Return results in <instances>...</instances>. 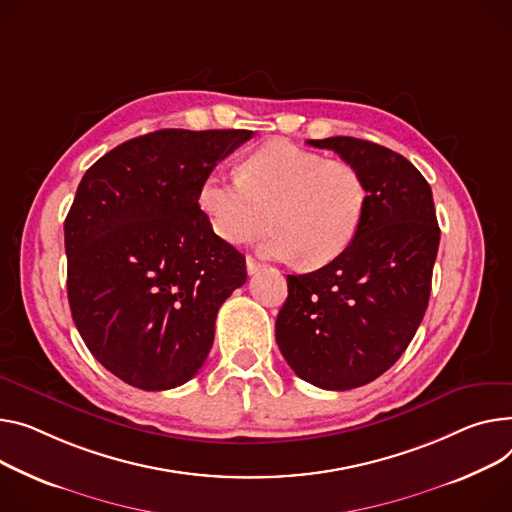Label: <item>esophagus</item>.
I'll return each instance as SVG.
<instances>
[{"label": "esophagus", "instance_id": "esophagus-1", "mask_svg": "<svg viewBox=\"0 0 512 512\" xmlns=\"http://www.w3.org/2000/svg\"><path fill=\"white\" fill-rule=\"evenodd\" d=\"M263 267V263H259V261H255L253 257H247V271L249 274L253 276V274H257V271Z\"/></svg>", "mask_w": 512, "mask_h": 512}]
</instances>
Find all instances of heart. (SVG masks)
Wrapping results in <instances>:
<instances>
[{"label": "heart", "instance_id": "heart-1", "mask_svg": "<svg viewBox=\"0 0 512 512\" xmlns=\"http://www.w3.org/2000/svg\"><path fill=\"white\" fill-rule=\"evenodd\" d=\"M236 179L208 173L197 203L212 232L245 245L274 228L261 251L302 267L344 255L368 208V187L346 160H329L286 140L267 142L238 164Z\"/></svg>", "mask_w": 512, "mask_h": 512}]
</instances>
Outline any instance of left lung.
Masks as SVG:
<instances>
[{"mask_svg": "<svg viewBox=\"0 0 512 512\" xmlns=\"http://www.w3.org/2000/svg\"><path fill=\"white\" fill-rule=\"evenodd\" d=\"M354 164L368 208L350 249L288 276L276 342L298 377L327 391L374 381L410 346L432 284L440 228L432 189L401 154L348 135L309 140Z\"/></svg>", "mask_w": 512, "mask_h": 512, "instance_id": "obj_1", "label": "left lung"}]
</instances>
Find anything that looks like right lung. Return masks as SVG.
<instances>
[{
    "label": "right lung",
    "mask_w": 512,
    "mask_h": 512,
    "mask_svg": "<svg viewBox=\"0 0 512 512\" xmlns=\"http://www.w3.org/2000/svg\"><path fill=\"white\" fill-rule=\"evenodd\" d=\"M249 129H160L98 158L65 218L67 298L92 356L144 391L193 379L222 302L247 282L197 189Z\"/></svg>",
    "instance_id": "right-lung-1"
}]
</instances>
